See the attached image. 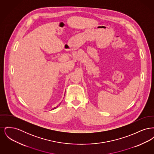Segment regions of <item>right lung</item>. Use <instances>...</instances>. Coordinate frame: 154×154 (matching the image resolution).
I'll use <instances>...</instances> for the list:
<instances>
[{"instance_id": "right-lung-1", "label": "right lung", "mask_w": 154, "mask_h": 154, "mask_svg": "<svg viewBox=\"0 0 154 154\" xmlns=\"http://www.w3.org/2000/svg\"><path fill=\"white\" fill-rule=\"evenodd\" d=\"M60 104H59V105H60ZM57 107H58V106H57ZM55 108H56V107H55V108H54V109H55Z\"/></svg>"}]
</instances>
